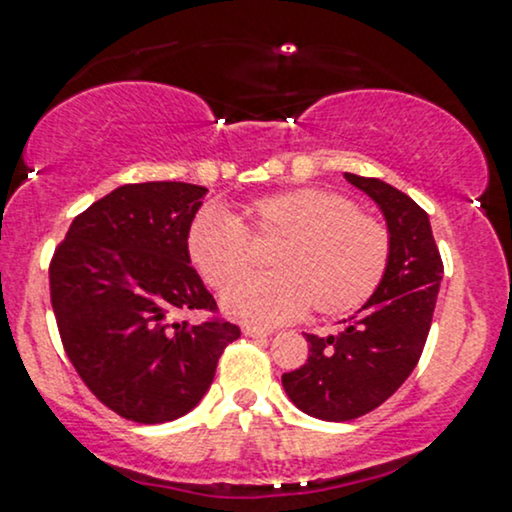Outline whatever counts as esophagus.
<instances>
[{"mask_svg": "<svg viewBox=\"0 0 512 512\" xmlns=\"http://www.w3.org/2000/svg\"><path fill=\"white\" fill-rule=\"evenodd\" d=\"M243 334L250 336V338H267L272 331L269 329H262V326H243Z\"/></svg>", "mask_w": 512, "mask_h": 512, "instance_id": "34e87169", "label": "esophagus"}]
</instances>
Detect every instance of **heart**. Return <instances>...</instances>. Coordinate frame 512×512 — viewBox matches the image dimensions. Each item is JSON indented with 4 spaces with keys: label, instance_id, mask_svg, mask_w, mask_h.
<instances>
[{
    "label": "heart",
    "instance_id": "b5f03b06",
    "mask_svg": "<svg viewBox=\"0 0 512 512\" xmlns=\"http://www.w3.org/2000/svg\"><path fill=\"white\" fill-rule=\"evenodd\" d=\"M245 226L229 209H202L188 229V257L224 291L251 263L250 237L279 239L274 273L249 277L224 295L231 317L274 326L303 317L348 315L372 298L391 262V231L355 200L326 188H293L252 200Z\"/></svg>",
    "mask_w": 512,
    "mask_h": 512
}]
</instances>
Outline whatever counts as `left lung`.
Returning a JSON list of instances; mask_svg holds the SVG:
<instances>
[{
  "mask_svg": "<svg viewBox=\"0 0 512 512\" xmlns=\"http://www.w3.org/2000/svg\"><path fill=\"white\" fill-rule=\"evenodd\" d=\"M384 212L391 262L365 307L336 336L305 334V365L281 377L288 398L324 422H348L379 408L420 362L432 326L443 262L427 212L379 178L346 174Z\"/></svg>",
  "mask_w": 512,
  "mask_h": 512,
  "instance_id": "8db88e82",
  "label": "left lung"
}]
</instances>
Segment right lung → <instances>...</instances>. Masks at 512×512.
Returning a JSON list of instances; mask_svg holds the SVG:
<instances>
[{"label": "right lung", "mask_w": 512, "mask_h": 512, "mask_svg": "<svg viewBox=\"0 0 512 512\" xmlns=\"http://www.w3.org/2000/svg\"><path fill=\"white\" fill-rule=\"evenodd\" d=\"M205 193L176 181L116 188L71 221L49 262L61 346L92 396L123 420L186 415L240 338L188 257ZM188 311L206 317L173 319Z\"/></svg>", "instance_id": "obj_1"}]
</instances>
